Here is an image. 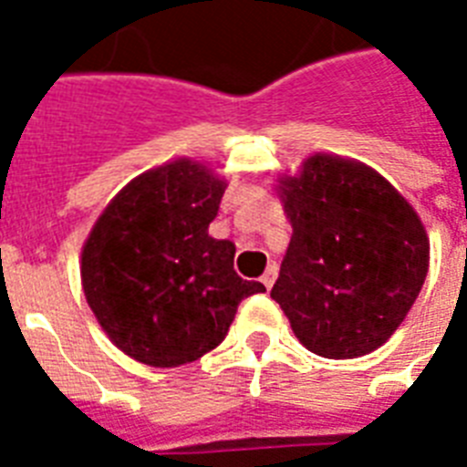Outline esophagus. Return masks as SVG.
Wrapping results in <instances>:
<instances>
[{"instance_id": "1", "label": "esophagus", "mask_w": 467, "mask_h": 467, "mask_svg": "<svg viewBox=\"0 0 467 467\" xmlns=\"http://www.w3.org/2000/svg\"><path fill=\"white\" fill-rule=\"evenodd\" d=\"M276 276H278V269H276V264H271L269 269L264 271V276H262V284L266 285V288H271V285L276 284Z\"/></svg>"}]
</instances>
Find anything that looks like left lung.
<instances>
[{
	"mask_svg": "<svg viewBox=\"0 0 467 467\" xmlns=\"http://www.w3.org/2000/svg\"><path fill=\"white\" fill-rule=\"evenodd\" d=\"M276 191L293 237L271 298L293 334L325 358L383 347L429 271L417 211L368 164L322 152L278 176Z\"/></svg>",
	"mask_w": 467,
	"mask_h": 467,
	"instance_id": "obj_1",
	"label": "left lung"
}]
</instances>
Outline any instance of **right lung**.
Wrapping results in <instances>:
<instances>
[{"label":"right lung","mask_w":467,"mask_h":467,"mask_svg":"<svg viewBox=\"0 0 467 467\" xmlns=\"http://www.w3.org/2000/svg\"><path fill=\"white\" fill-rule=\"evenodd\" d=\"M227 182L189 157L142 171L111 198L82 247V288L109 339L130 358L174 368L225 339L242 300L264 293L234 274L215 240Z\"/></svg>","instance_id":"1"}]
</instances>
